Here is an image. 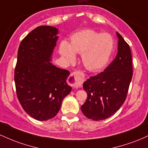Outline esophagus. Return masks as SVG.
I'll use <instances>...</instances> for the list:
<instances>
[{"instance_id":"34e87169","label":"esophagus","mask_w":148,"mask_h":148,"mask_svg":"<svg viewBox=\"0 0 148 148\" xmlns=\"http://www.w3.org/2000/svg\"><path fill=\"white\" fill-rule=\"evenodd\" d=\"M85 74L81 72H74L71 74L70 83L74 88H79L85 81Z\"/></svg>"}]
</instances>
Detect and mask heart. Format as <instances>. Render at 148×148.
<instances>
[{"mask_svg": "<svg viewBox=\"0 0 148 148\" xmlns=\"http://www.w3.org/2000/svg\"><path fill=\"white\" fill-rule=\"evenodd\" d=\"M114 47L113 37L108 33L85 29L71 37L70 44H60V51L69 62L75 59V53L81 54L84 66L90 72H97L106 65Z\"/></svg>", "mask_w": 148, "mask_h": 148, "instance_id": "heart-1", "label": "heart"}]
</instances>
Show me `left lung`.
<instances>
[{"label":"left lung","mask_w":148,"mask_h":148,"mask_svg":"<svg viewBox=\"0 0 148 148\" xmlns=\"http://www.w3.org/2000/svg\"><path fill=\"white\" fill-rule=\"evenodd\" d=\"M118 52L103 72L90 76L84 84L88 94L81 107L86 117L102 120L114 114L126 99L133 76L132 57L130 45L118 33Z\"/></svg>","instance_id":"8db88e82"}]
</instances>
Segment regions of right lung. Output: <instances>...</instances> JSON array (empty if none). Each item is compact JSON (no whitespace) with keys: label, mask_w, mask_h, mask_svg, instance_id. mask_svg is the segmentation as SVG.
<instances>
[{"label":"right lung","mask_w":148,"mask_h":148,"mask_svg":"<svg viewBox=\"0 0 148 148\" xmlns=\"http://www.w3.org/2000/svg\"><path fill=\"white\" fill-rule=\"evenodd\" d=\"M58 29L38 26L22 40L14 69L17 98L32 118L45 121L55 117L62 99L72 90L66 83L69 72L51 63Z\"/></svg>","instance_id":"1"}]
</instances>
